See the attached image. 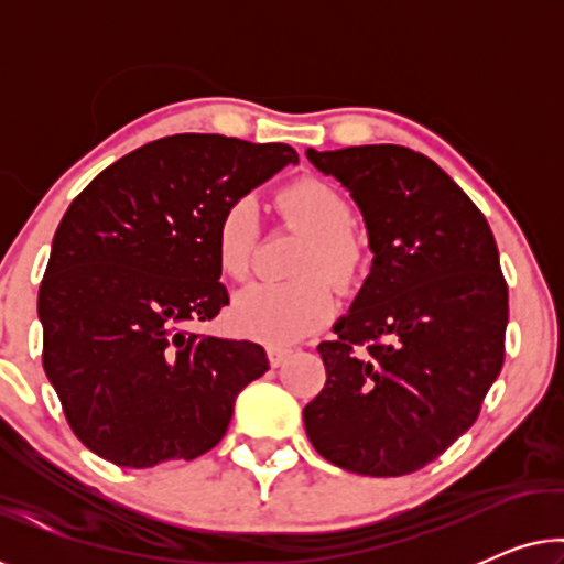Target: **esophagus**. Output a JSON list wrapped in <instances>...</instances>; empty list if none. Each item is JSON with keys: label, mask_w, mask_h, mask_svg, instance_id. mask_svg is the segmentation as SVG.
I'll list each match as a JSON object with an SVG mask.
<instances>
[{"label": "esophagus", "mask_w": 564, "mask_h": 564, "mask_svg": "<svg viewBox=\"0 0 564 564\" xmlns=\"http://www.w3.org/2000/svg\"><path fill=\"white\" fill-rule=\"evenodd\" d=\"M290 349H284V346H269L267 349V359H269V365L272 367H282L284 361H288V357H290Z\"/></svg>", "instance_id": "esophagus-1"}]
</instances>
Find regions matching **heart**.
<instances>
[{
  "label": "heart",
  "mask_w": 564,
  "mask_h": 564,
  "mask_svg": "<svg viewBox=\"0 0 564 564\" xmlns=\"http://www.w3.org/2000/svg\"><path fill=\"white\" fill-rule=\"evenodd\" d=\"M282 218L307 236L300 251L295 276L290 284H251L230 305V323L238 334L264 344H292L326 326L336 313L338 288H357L369 264L365 238L354 234V213L328 182L303 176L290 182L276 195ZM259 241L257 205L251 197H238L223 207L215 226V257L223 274L246 280L251 272ZM327 276L323 278L322 274Z\"/></svg>",
  "instance_id": "1"
}]
</instances>
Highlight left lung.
I'll return each instance as SVG.
<instances>
[{
	"label": "left lung",
	"instance_id": "1",
	"mask_svg": "<svg viewBox=\"0 0 564 564\" xmlns=\"http://www.w3.org/2000/svg\"><path fill=\"white\" fill-rule=\"evenodd\" d=\"M365 215L375 251L351 313L318 346L326 384L305 405L315 452L369 477L444 454L480 415L503 367L508 284L485 215L405 145L307 151Z\"/></svg>",
	"mask_w": 564,
	"mask_h": 564
}]
</instances>
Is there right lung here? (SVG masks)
I'll return each instance as SVG.
<instances>
[{
  "label": "right lung",
  "mask_w": 564,
  "mask_h": 564,
  "mask_svg": "<svg viewBox=\"0 0 564 564\" xmlns=\"http://www.w3.org/2000/svg\"><path fill=\"white\" fill-rule=\"evenodd\" d=\"M284 143L180 133L84 187L53 236L37 315L43 369L76 438L118 467L195 459L269 369L259 344L195 334L228 305L215 226L282 166Z\"/></svg>",
  "instance_id": "obj_1"
}]
</instances>
